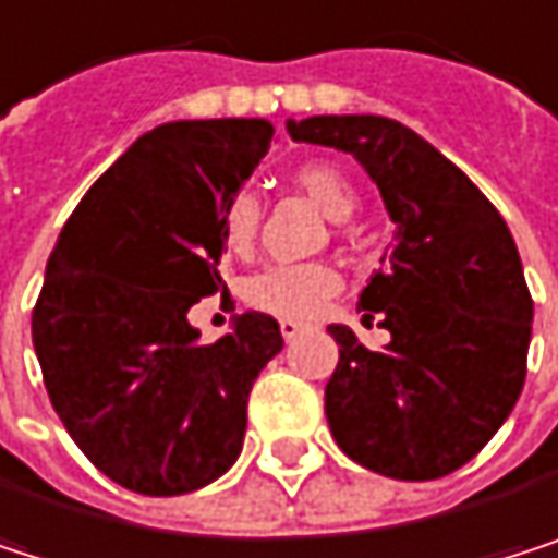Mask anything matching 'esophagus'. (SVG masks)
Returning a JSON list of instances; mask_svg holds the SVG:
<instances>
[{
  "mask_svg": "<svg viewBox=\"0 0 558 558\" xmlns=\"http://www.w3.org/2000/svg\"><path fill=\"white\" fill-rule=\"evenodd\" d=\"M307 330V324H301V320H281V337L291 343V340H298L301 333Z\"/></svg>",
  "mask_w": 558,
  "mask_h": 558,
  "instance_id": "1",
  "label": "esophagus"
}]
</instances>
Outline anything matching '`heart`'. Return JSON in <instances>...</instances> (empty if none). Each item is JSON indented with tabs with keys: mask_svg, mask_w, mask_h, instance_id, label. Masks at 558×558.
I'll list each match as a JSON object with an SVG mask.
<instances>
[{
	"mask_svg": "<svg viewBox=\"0 0 558 558\" xmlns=\"http://www.w3.org/2000/svg\"><path fill=\"white\" fill-rule=\"evenodd\" d=\"M291 182L333 221H347L356 211L353 182L330 162H304L294 169ZM260 225V202L251 192L231 195L221 211V244L231 254H244L254 244ZM340 291V274L330 264H270L251 274L241 298L247 307L270 317H314Z\"/></svg>",
	"mask_w": 558,
	"mask_h": 558,
	"instance_id": "obj_1",
	"label": "heart"
}]
</instances>
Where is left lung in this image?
<instances>
[{
    "instance_id": "left-lung-1",
    "label": "left lung",
    "mask_w": 558,
    "mask_h": 558,
    "mask_svg": "<svg viewBox=\"0 0 558 558\" xmlns=\"http://www.w3.org/2000/svg\"><path fill=\"white\" fill-rule=\"evenodd\" d=\"M298 143L353 153L396 221V244L360 294L383 317V353L327 327L340 363L327 422L347 458L396 477L435 481L468 464L513 412L533 333V298L513 234L490 198L428 140L389 117L288 120Z\"/></svg>"
}]
</instances>
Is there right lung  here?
I'll return each instance as SVG.
<instances>
[{
    "label": "right lung",
    "instance_id": "add662e5",
    "mask_svg": "<svg viewBox=\"0 0 558 558\" xmlns=\"http://www.w3.org/2000/svg\"><path fill=\"white\" fill-rule=\"evenodd\" d=\"M267 120L143 133L77 202L45 267L32 343L74 445L113 484L175 497L241 454L247 396L281 353L274 317L202 343L189 307L221 288V211L264 159Z\"/></svg>",
    "mask_w": 558,
    "mask_h": 558
}]
</instances>
